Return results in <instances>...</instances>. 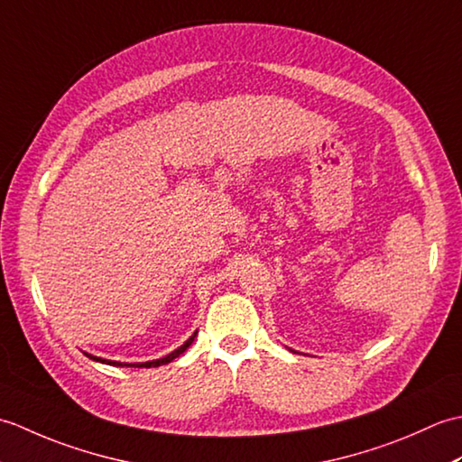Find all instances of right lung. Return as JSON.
I'll return each mask as SVG.
<instances>
[{
    "label": "right lung",
    "mask_w": 462,
    "mask_h": 462,
    "mask_svg": "<svg viewBox=\"0 0 462 462\" xmlns=\"http://www.w3.org/2000/svg\"><path fill=\"white\" fill-rule=\"evenodd\" d=\"M194 337H196V333H194V336L189 339V341H186L184 343V346H180L179 349H174L172 353H171V356H166V357H162V359H156V361H146V363H133V367H159V365H166V363H171L172 359H176V357H179L180 356V353H184L186 349H189L190 347V343L194 341ZM87 357H91L93 361H101V363H106V365H126V367H129L131 365V363H119V361H109V359H101V357H95V356H87Z\"/></svg>",
    "instance_id": "obj_1"
}]
</instances>
